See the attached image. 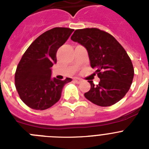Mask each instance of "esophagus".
I'll return each mask as SVG.
<instances>
[{
	"instance_id": "obj_1",
	"label": "esophagus",
	"mask_w": 149,
	"mask_h": 149,
	"mask_svg": "<svg viewBox=\"0 0 149 149\" xmlns=\"http://www.w3.org/2000/svg\"><path fill=\"white\" fill-rule=\"evenodd\" d=\"M74 81L75 83H77V84H80L82 81H81V79L80 78H74Z\"/></svg>"
}]
</instances>
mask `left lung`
Wrapping results in <instances>:
<instances>
[{"label":"left lung","mask_w":149,"mask_h":149,"mask_svg":"<svg viewBox=\"0 0 149 149\" xmlns=\"http://www.w3.org/2000/svg\"><path fill=\"white\" fill-rule=\"evenodd\" d=\"M71 39L87 50L90 65L96 68L99 84L91 85L84 96L95 104L108 107L120 101L128 92L134 78L132 62L125 50L108 33L98 28L76 30Z\"/></svg>","instance_id":"left-lung-1"}]
</instances>
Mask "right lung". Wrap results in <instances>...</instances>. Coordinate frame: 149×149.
Listing matches in <instances>:
<instances>
[{
    "label": "right lung",
    "mask_w": 149,
    "mask_h": 149,
    "mask_svg": "<svg viewBox=\"0 0 149 149\" xmlns=\"http://www.w3.org/2000/svg\"><path fill=\"white\" fill-rule=\"evenodd\" d=\"M73 29L55 27L40 35L29 46L15 74L17 92L24 103L37 110L53 106L60 100L65 84L72 81L51 78V67L56 63V51L68 40Z\"/></svg>",
    "instance_id": "1"
}]
</instances>
